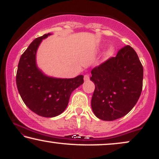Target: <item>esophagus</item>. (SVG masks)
<instances>
[{"label":"esophagus","instance_id":"34e87169","mask_svg":"<svg viewBox=\"0 0 159 159\" xmlns=\"http://www.w3.org/2000/svg\"><path fill=\"white\" fill-rule=\"evenodd\" d=\"M84 79L85 81H87L90 80V76H89V75H85L84 76Z\"/></svg>","mask_w":159,"mask_h":159}]
</instances>
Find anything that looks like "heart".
<instances>
[{
	"label": "heart",
	"mask_w": 159,
	"mask_h": 159,
	"mask_svg": "<svg viewBox=\"0 0 159 159\" xmlns=\"http://www.w3.org/2000/svg\"><path fill=\"white\" fill-rule=\"evenodd\" d=\"M114 52V48L113 46H110L107 49V51L105 53V57L106 58H109L110 57L113 55Z\"/></svg>",
	"instance_id": "heart-1"
}]
</instances>
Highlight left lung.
<instances>
[{
    "instance_id": "8db88e82",
    "label": "left lung",
    "mask_w": 159,
    "mask_h": 159,
    "mask_svg": "<svg viewBox=\"0 0 159 159\" xmlns=\"http://www.w3.org/2000/svg\"><path fill=\"white\" fill-rule=\"evenodd\" d=\"M95 84L91 107L98 119L113 121L126 115L139 99L143 87V69L135 51L123 47L91 71Z\"/></svg>"
}]
</instances>
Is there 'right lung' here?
Instances as JSON below:
<instances>
[{
	"label": "right lung",
	"instance_id": "add662e5",
	"mask_svg": "<svg viewBox=\"0 0 159 159\" xmlns=\"http://www.w3.org/2000/svg\"><path fill=\"white\" fill-rule=\"evenodd\" d=\"M50 35L44 34L30 43L20 57L16 73V84L23 102L33 112L44 117L62 114L71 93L84 83L82 75L73 78H53L38 68L36 51L43 39Z\"/></svg>",
	"mask_w": 159,
	"mask_h": 159
}]
</instances>
